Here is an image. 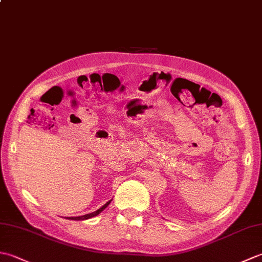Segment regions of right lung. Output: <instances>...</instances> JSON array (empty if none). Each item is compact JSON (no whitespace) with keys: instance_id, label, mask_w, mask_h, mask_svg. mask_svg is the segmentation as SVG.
Segmentation results:
<instances>
[{"instance_id":"1","label":"right lung","mask_w":262,"mask_h":262,"mask_svg":"<svg viewBox=\"0 0 262 262\" xmlns=\"http://www.w3.org/2000/svg\"><path fill=\"white\" fill-rule=\"evenodd\" d=\"M111 200H113V199H111ZM111 200H109V202L105 203V204L102 206V207H100L98 210L93 211V213L85 214V215H82V216H77V217H68V219H69V220H73V221H85V220H89V219H92V217L97 216V215H99L100 213H101V211L111 203Z\"/></svg>"}]
</instances>
